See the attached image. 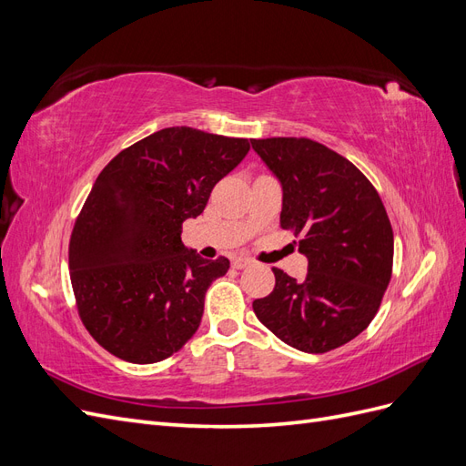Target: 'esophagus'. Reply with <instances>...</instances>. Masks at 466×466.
Here are the masks:
<instances>
[{
	"instance_id": "esophagus-1",
	"label": "esophagus",
	"mask_w": 466,
	"mask_h": 466,
	"mask_svg": "<svg viewBox=\"0 0 466 466\" xmlns=\"http://www.w3.org/2000/svg\"><path fill=\"white\" fill-rule=\"evenodd\" d=\"M231 264H233V268H237V270H243V268L250 266V258H247V257H235Z\"/></svg>"
}]
</instances>
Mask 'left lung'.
I'll return each instance as SVG.
<instances>
[{"mask_svg": "<svg viewBox=\"0 0 466 466\" xmlns=\"http://www.w3.org/2000/svg\"><path fill=\"white\" fill-rule=\"evenodd\" d=\"M281 185V229L299 237L303 279L272 268L276 286L252 309L281 342L324 354L370 327L392 274L394 238L371 182L307 137L250 139Z\"/></svg>", "mask_w": 466, "mask_h": 466, "instance_id": "obj_1", "label": "left lung"}]
</instances>
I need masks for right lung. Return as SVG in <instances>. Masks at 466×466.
Instances as JSON below:
<instances>
[{
  "label": "right lung",
  "instance_id": "obj_1",
  "mask_svg": "<svg viewBox=\"0 0 466 466\" xmlns=\"http://www.w3.org/2000/svg\"><path fill=\"white\" fill-rule=\"evenodd\" d=\"M248 149L245 137L175 126L122 149L96 177L69 238V278L81 322L112 356L161 361L198 330L206 291L229 260L182 245V223Z\"/></svg>",
  "mask_w": 466,
  "mask_h": 466
}]
</instances>
